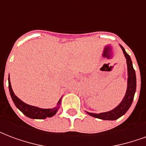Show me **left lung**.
<instances>
[{"mask_svg": "<svg viewBox=\"0 0 146 146\" xmlns=\"http://www.w3.org/2000/svg\"><path fill=\"white\" fill-rule=\"evenodd\" d=\"M120 48H122L123 52L127 59V76L128 77H127V88L125 96L122 102L116 108H114L113 110H110L109 112L101 113H93L86 112L88 115L95 117V118L105 119V120H115V119L119 118L120 116H122L123 115H124L132 104L135 91H136V75H135V70L133 68L131 57L129 56V54L126 52L124 48H123L121 45H120Z\"/></svg>", "mask_w": 146, "mask_h": 146, "instance_id": "left-lung-1", "label": "left lung"}]
</instances>
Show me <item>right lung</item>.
I'll return each mask as SVG.
<instances>
[{
  "label": "right lung",
  "instance_id": "1",
  "mask_svg": "<svg viewBox=\"0 0 146 146\" xmlns=\"http://www.w3.org/2000/svg\"><path fill=\"white\" fill-rule=\"evenodd\" d=\"M8 88H9V92H10V95H11V97L12 98V101L15 105V106L20 110L25 116H27L29 118H31V119H46L47 117H51V116H54L59 109L61 98L58 102L56 107L52 108V109H41V108H38L27 104L18 98L12 91L9 78H8Z\"/></svg>",
  "mask_w": 146,
  "mask_h": 146
}]
</instances>
